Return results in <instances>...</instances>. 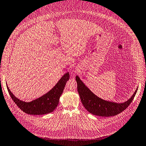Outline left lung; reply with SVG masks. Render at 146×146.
<instances>
[{
  "label": "left lung",
  "instance_id": "1",
  "mask_svg": "<svg viewBox=\"0 0 146 146\" xmlns=\"http://www.w3.org/2000/svg\"><path fill=\"white\" fill-rule=\"evenodd\" d=\"M75 79L77 83V90L80 100L84 108L90 113L102 117L114 116L123 111L133 101L138 90L137 88L133 95L127 101L123 103H116L104 100L98 97L84 84L77 75Z\"/></svg>",
  "mask_w": 146,
  "mask_h": 146
}]
</instances>
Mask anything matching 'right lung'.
I'll use <instances>...</instances> for the list:
<instances>
[{
	"mask_svg": "<svg viewBox=\"0 0 146 146\" xmlns=\"http://www.w3.org/2000/svg\"><path fill=\"white\" fill-rule=\"evenodd\" d=\"M69 79V73L64 74L52 89L31 102H25L16 98L11 92L8 86L7 89L11 98L23 112L31 115H42L53 112L59 104L65 84Z\"/></svg>",
	"mask_w": 146,
	"mask_h": 146,
	"instance_id": "1",
	"label": "right lung"
}]
</instances>
